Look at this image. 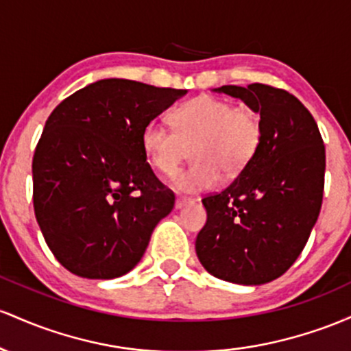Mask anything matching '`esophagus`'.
<instances>
[{
  "mask_svg": "<svg viewBox=\"0 0 351 351\" xmlns=\"http://www.w3.org/2000/svg\"><path fill=\"white\" fill-rule=\"evenodd\" d=\"M189 204H194V199H191V197H177L176 199V208H182Z\"/></svg>",
  "mask_w": 351,
  "mask_h": 351,
  "instance_id": "34e87169",
  "label": "esophagus"
}]
</instances>
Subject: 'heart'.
I'll return each instance as SVG.
<instances>
[{"label":"heart","instance_id":"1","mask_svg":"<svg viewBox=\"0 0 351 351\" xmlns=\"http://www.w3.org/2000/svg\"><path fill=\"white\" fill-rule=\"evenodd\" d=\"M169 128L152 119L144 125L141 144L149 165L162 176L174 174L187 149L194 164L172 177L182 192L214 189L220 171L235 176L245 169L262 143V121L250 109H239L230 101L202 94L172 112Z\"/></svg>","mask_w":351,"mask_h":351}]
</instances>
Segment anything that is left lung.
I'll return each instance as SVG.
<instances>
[{
    "mask_svg": "<svg viewBox=\"0 0 351 351\" xmlns=\"http://www.w3.org/2000/svg\"><path fill=\"white\" fill-rule=\"evenodd\" d=\"M217 90L261 112L262 143L223 191L202 199L207 222L195 252L208 274L261 285L302 254L320 214L325 145L308 109L285 89L254 82Z\"/></svg>",
    "mask_w": 351,
    "mask_h": 351,
    "instance_id": "1",
    "label": "left lung"
}]
</instances>
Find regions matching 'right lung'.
Masks as SVG:
<instances>
[{
  "instance_id": "add662e5",
  "label": "right lung",
  "mask_w": 351,
  "mask_h": 351,
  "mask_svg": "<svg viewBox=\"0 0 351 351\" xmlns=\"http://www.w3.org/2000/svg\"><path fill=\"white\" fill-rule=\"evenodd\" d=\"M182 94L101 80L49 114L33 156V206L49 250L71 274L101 280L128 274L174 208V192L145 162L141 136Z\"/></svg>"
}]
</instances>
